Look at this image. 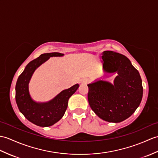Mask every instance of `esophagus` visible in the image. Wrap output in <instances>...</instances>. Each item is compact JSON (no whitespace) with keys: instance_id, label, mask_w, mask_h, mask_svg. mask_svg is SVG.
Returning <instances> with one entry per match:
<instances>
[{"instance_id":"esophagus-1","label":"esophagus","mask_w":158,"mask_h":158,"mask_svg":"<svg viewBox=\"0 0 158 158\" xmlns=\"http://www.w3.org/2000/svg\"><path fill=\"white\" fill-rule=\"evenodd\" d=\"M81 84H84V85H86V84H87L88 83H89V79H83L81 81Z\"/></svg>"}]
</instances>
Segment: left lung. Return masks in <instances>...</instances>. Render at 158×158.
<instances>
[{"instance_id": "8db88e82", "label": "left lung", "mask_w": 158, "mask_h": 158, "mask_svg": "<svg viewBox=\"0 0 158 158\" xmlns=\"http://www.w3.org/2000/svg\"><path fill=\"white\" fill-rule=\"evenodd\" d=\"M102 57L106 74L116 73L117 76L114 83L100 79L88 84V102L101 119L120 123L133 114L140 104L142 80L139 71L124 55L104 51Z\"/></svg>"}]
</instances>
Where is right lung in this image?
<instances>
[{"label": "right lung", "instance_id": "right-lung-1", "mask_svg": "<svg viewBox=\"0 0 158 158\" xmlns=\"http://www.w3.org/2000/svg\"><path fill=\"white\" fill-rule=\"evenodd\" d=\"M64 54L45 53L29 62L17 81L15 100L19 111L29 121L39 127H46L54 124L64 116L67 108L69 99L79 87L75 84L62 91L52 100L46 102H37L31 98L29 91V83L36 69L50 57H60Z\"/></svg>", "mask_w": 158, "mask_h": 158}]
</instances>
